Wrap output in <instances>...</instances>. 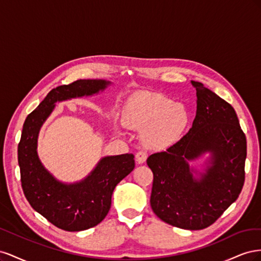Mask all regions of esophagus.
<instances>
[{
    "label": "esophagus",
    "instance_id": "1",
    "mask_svg": "<svg viewBox=\"0 0 261 261\" xmlns=\"http://www.w3.org/2000/svg\"><path fill=\"white\" fill-rule=\"evenodd\" d=\"M147 160V152L144 151V150H140L136 153V162L137 164H143Z\"/></svg>",
    "mask_w": 261,
    "mask_h": 261
}]
</instances>
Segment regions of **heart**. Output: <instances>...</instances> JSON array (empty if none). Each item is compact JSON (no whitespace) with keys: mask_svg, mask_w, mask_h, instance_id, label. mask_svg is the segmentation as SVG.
I'll return each mask as SVG.
<instances>
[{"mask_svg":"<svg viewBox=\"0 0 261 261\" xmlns=\"http://www.w3.org/2000/svg\"><path fill=\"white\" fill-rule=\"evenodd\" d=\"M122 115L126 126L143 129L145 146L156 151L175 146L189 123L186 108L161 93H143L133 98Z\"/></svg>","mask_w":261,"mask_h":261,"instance_id":"heart-1","label":"heart"}]
</instances>
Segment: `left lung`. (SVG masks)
<instances>
[{"instance_id": "left-lung-1", "label": "left lung", "mask_w": 261, "mask_h": 261, "mask_svg": "<svg viewBox=\"0 0 261 261\" xmlns=\"http://www.w3.org/2000/svg\"><path fill=\"white\" fill-rule=\"evenodd\" d=\"M197 111L192 128L167 151L147 159L153 173L150 204L158 218L184 230L216 222L239 198L245 180L246 137L233 107L192 81ZM206 153L201 171L189 165Z\"/></svg>"}]
</instances>
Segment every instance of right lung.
I'll return each mask as SVG.
<instances>
[{
    "mask_svg": "<svg viewBox=\"0 0 261 261\" xmlns=\"http://www.w3.org/2000/svg\"><path fill=\"white\" fill-rule=\"evenodd\" d=\"M109 85L111 82L105 80H80L59 86L46 94L22 126L18 164L23 194L31 207L64 231H84L99 224L111 208L115 186L134 170L135 160L133 153L103 156L84 179L63 183L39 159V132L57 102L93 96Z\"/></svg>",
    "mask_w": 261,
    "mask_h": 261,
    "instance_id": "1",
    "label": "right lung"
}]
</instances>
